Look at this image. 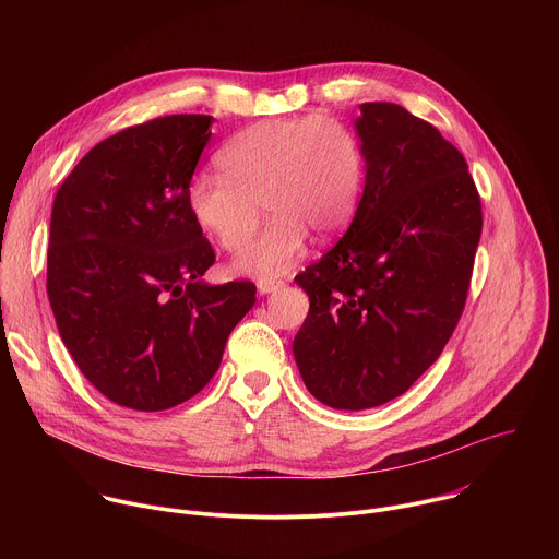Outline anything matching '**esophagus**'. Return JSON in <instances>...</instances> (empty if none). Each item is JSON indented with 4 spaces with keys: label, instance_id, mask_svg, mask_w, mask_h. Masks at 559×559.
Masks as SVG:
<instances>
[{
    "label": "esophagus",
    "instance_id": "34e87169",
    "mask_svg": "<svg viewBox=\"0 0 559 559\" xmlns=\"http://www.w3.org/2000/svg\"><path fill=\"white\" fill-rule=\"evenodd\" d=\"M281 287H285V283H281V281H259L261 294H272V292H278Z\"/></svg>",
    "mask_w": 559,
    "mask_h": 559
}]
</instances>
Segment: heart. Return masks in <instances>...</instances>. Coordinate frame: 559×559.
<instances>
[{"mask_svg":"<svg viewBox=\"0 0 559 559\" xmlns=\"http://www.w3.org/2000/svg\"><path fill=\"white\" fill-rule=\"evenodd\" d=\"M219 175H197L188 210L203 234L238 252L263 210L270 225L231 265L236 274L276 278L305 254L307 234L328 241L352 221L362 181L365 150L352 126L332 115L259 121L218 152Z\"/></svg>","mask_w":559,"mask_h":559,"instance_id":"b5f03b06","label":"heart"}]
</instances>
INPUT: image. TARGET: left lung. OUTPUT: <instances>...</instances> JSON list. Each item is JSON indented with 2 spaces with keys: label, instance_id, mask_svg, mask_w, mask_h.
I'll use <instances>...</instances> for the list:
<instances>
[{
  "label": "left lung",
  "instance_id": "8db88e82",
  "mask_svg": "<svg viewBox=\"0 0 559 559\" xmlns=\"http://www.w3.org/2000/svg\"><path fill=\"white\" fill-rule=\"evenodd\" d=\"M365 190L341 241L294 281L309 311L294 358L309 393L360 412L403 395L442 354L471 283L483 203L464 156L403 106H360Z\"/></svg>",
  "mask_w": 559,
  "mask_h": 559
}]
</instances>
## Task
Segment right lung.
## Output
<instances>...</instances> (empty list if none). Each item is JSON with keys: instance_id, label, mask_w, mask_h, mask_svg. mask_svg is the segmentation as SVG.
Instances as JSON below:
<instances>
[{"instance_id": "right-lung-1", "label": "right lung", "mask_w": 559, "mask_h": 559, "mask_svg": "<svg viewBox=\"0 0 559 559\" xmlns=\"http://www.w3.org/2000/svg\"><path fill=\"white\" fill-rule=\"evenodd\" d=\"M170 115L97 143L57 190L46 289L59 336L108 401L164 412L216 373L257 285H207L214 250L188 210L212 132Z\"/></svg>"}]
</instances>
